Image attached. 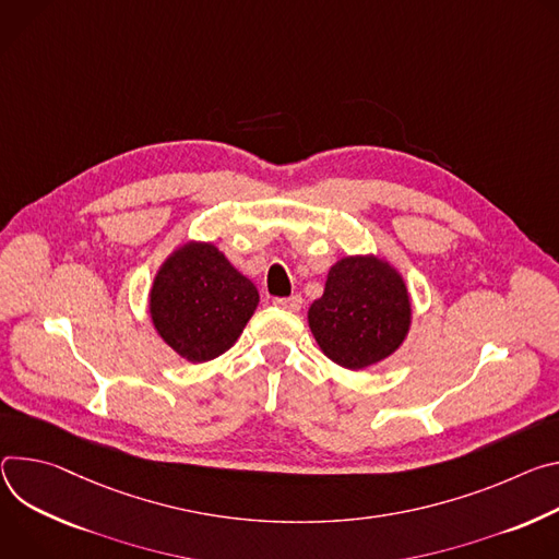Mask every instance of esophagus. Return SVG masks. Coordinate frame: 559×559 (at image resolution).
<instances>
[{
  "mask_svg": "<svg viewBox=\"0 0 559 559\" xmlns=\"http://www.w3.org/2000/svg\"><path fill=\"white\" fill-rule=\"evenodd\" d=\"M273 304H275V306H280V308H284V311H293V313H297L299 308H301V297H299V295H290V297H275V299H273Z\"/></svg>",
  "mask_w": 559,
  "mask_h": 559,
  "instance_id": "esophagus-1",
  "label": "esophagus"
}]
</instances>
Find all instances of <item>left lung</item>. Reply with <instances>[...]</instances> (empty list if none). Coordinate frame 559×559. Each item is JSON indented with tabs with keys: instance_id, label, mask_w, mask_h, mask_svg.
<instances>
[{
	"instance_id": "left-lung-1",
	"label": "left lung",
	"mask_w": 559,
	"mask_h": 559,
	"mask_svg": "<svg viewBox=\"0 0 559 559\" xmlns=\"http://www.w3.org/2000/svg\"><path fill=\"white\" fill-rule=\"evenodd\" d=\"M411 324L413 301L404 275L373 253L337 260L322 297L308 306V329L318 346L346 370L391 357L408 337Z\"/></svg>"
}]
</instances>
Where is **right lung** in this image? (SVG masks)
<instances>
[{"label":"right lung","instance_id":"obj_1","mask_svg":"<svg viewBox=\"0 0 559 559\" xmlns=\"http://www.w3.org/2000/svg\"><path fill=\"white\" fill-rule=\"evenodd\" d=\"M260 304L258 286L213 241L186 239L159 264L148 316L166 346L191 364L226 353Z\"/></svg>","mask_w":559,"mask_h":559}]
</instances>
